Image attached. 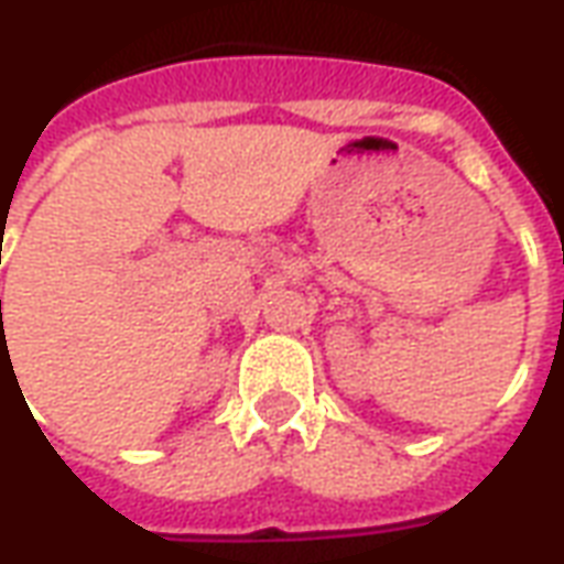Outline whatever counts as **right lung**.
<instances>
[{
    "label": "right lung",
    "mask_w": 564,
    "mask_h": 564,
    "mask_svg": "<svg viewBox=\"0 0 564 564\" xmlns=\"http://www.w3.org/2000/svg\"><path fill=\"white\" fill-rule=\"evenodd\" d=\"M0 305H2V302H0Z\"/></svg>",
    "instance_id": "obj_1"
}]
</instances>
